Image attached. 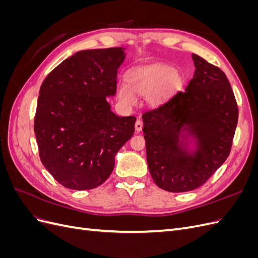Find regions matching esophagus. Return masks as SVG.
I'll return each mask as SVG.
<instances>
[{
	"mask_svg": "<svg viewBox=\"0 0 258 258\" xmlns=\"http://www.w3.org/2000/svg\"><path fill=\"white\" fill-rule=\"evenodd\" d=\"M142 128H143V122H142V120H137L136 123H135V129H136V131H138V132L141 131Z\"/></svg>",
	"mask_w": 258,
	"mask_h": 258,
	"instance_id": "1",
	"label": "esophagus"
}]
</instances>
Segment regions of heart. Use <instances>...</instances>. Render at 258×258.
<instances>
[{
	"label": "heart",
	"instance_id": "1",
	"mask_svg": "<svg viewBox=\"0 0 258 258\" xmlns=\"http://www.w3.org/2000/svg\"><path fill=\"white\" fill-rule=\"evenodd\" d=\"M128 86H118V99L128 106L136 103V97L147 96V102L157 106L167 100L179 87L181 76L172 66L157 63L140 68L128 75Z\"/></svg>",
	"mask_w": 258,
	"mask_h": 258
}]
</instances>
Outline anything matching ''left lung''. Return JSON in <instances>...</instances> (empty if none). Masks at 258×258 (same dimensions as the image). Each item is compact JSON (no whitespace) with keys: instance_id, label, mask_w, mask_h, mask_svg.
<instances>
[{"instance_id":"left-lung-1","label":"left lung","mask_w":258,"mask_h":258,"mask_svg":"<svg viewBox=\"0 0 258 258\" xmlns=\"http://www.w3.org/2000/svg\"><path fill=\"white\" fill-rule=\"evenodd\" d=\"M196 70L185 91L142 115L150 173L158 187L183 192L204 185L229 156L238 105L225 73L192 53ZM197 141L192 153L181 132Z\"/></svg>"}]
</instances>
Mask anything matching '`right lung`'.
I'll use <instances>...</instances> for the list:
<instances>
[{"instance_id": "1", "label": "right lung", "mask_w": 258, "mask_h": 258, "mask_svg": "<svg viewBox=\"0 0 258 258\" xmlns=\"http://www.w3.org/2000/svg\"><path fill=\"white\" fill-rule=\"evenodd\" d=\"M121 47L87 49L62 61L46 76L37 99L34 132L41 161L70 189L100 186L115 156L135 132V116L111 111Z\"/></svg>"}]
</instances>
